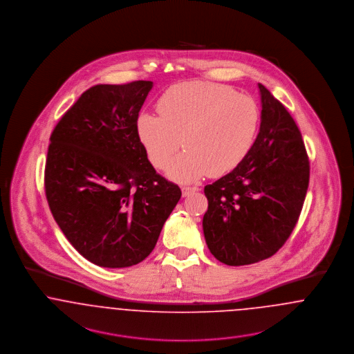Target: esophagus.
I'll use <instances>...</instances> for the list:
<instances>
[{
  "instance_id": "1",
  "label": "esophagus",
  "mask_w": 354,
  "mask_h": 354,
  "mask_svg": "<svg viewBox=\"0 0 354 354\" xmlns=\"http://www.w3.org/2000/svg\"><path fill=\"white\" fill-rule=\"evenodd\" d=\"M196 191H199V188H198V187H183V188H182V194H183V196H188L189 194L196 192Z\"/></svg>"
}]
</instances>
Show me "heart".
Masks as SVG:
<instances>
[{
	"label": "heart",
	"instance_id": "b5f03b06",
	"mask_svg": "<svg viewBox=\"0 0 354 354\" xmlns=\"http://www.w3.org/2000/svg\"><path fill=\"white\" fill-rule=\"evenodd\" d=\"M158 111L159 117H138L136 135L156 169H165L183 145L185 151L167 171L180 183L236 169L251 150L260 123L252 97L196 81L169 87L158 101Z\"/></svg>",
	"mask_w": 354,
	"mask_h": 354
}]
</instances>
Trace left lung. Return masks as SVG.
I'll return each mask as SVG.
<instances>
[{
  "instance_id": "obj_1",
  "label": "left lung",
  "mask_w": 354,
  "mask_h": 354,
  "mask_svg": "<svg viewBox=\"0 0 354 354\" xmlns=\"http://www.w3.org/2000/svg\"><path fill=\"white\" fill-rule=\"evenodd\" d=\"M259 134L241 163L204 187L203 232L209 252L239 267L266 260L292 234L309 185L301 133L283 103L261 84Z\"/></svg>"
}]
</instances>
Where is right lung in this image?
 Instances as JSON below:
<instances>
[{
	"label": "right lung",
	"mask_w": 354,
	"mask_h": 354,
	"mask_svg": "<svg viewBox=\"0 0 354 354\" xmlns=\"http://www.w3.org/2000/svg\"><path fill=\"white\" fill-rule=\"evenodd\" d=\"M152 86H93L50 136L45 191L53 218L84 259L104 268L143 261L182 196L156 174L136 135Z\"/></svg>",
	"instance_id": "right-lung-1"
}]
</instances>
